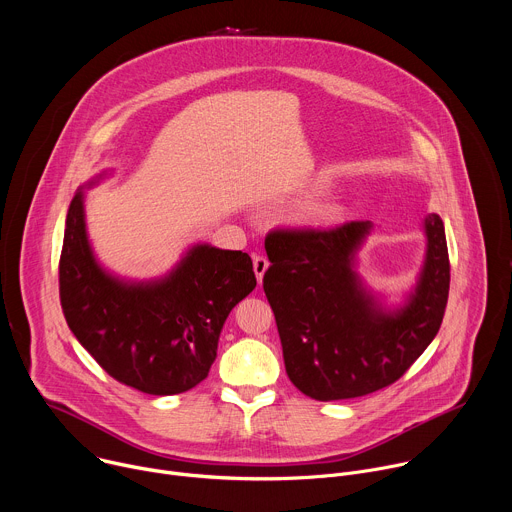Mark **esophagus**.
Here are the masks:
<instances>
[{"label": "esophagus", "mask_w": 512, "mask_h": 512, "mask_svg": "<svg viewBox=\"0 0 512 512\" xmlns=\"http://www.w3.org/2000/svg\"><path fill=\"white\" fill-rule=\"evenodd\" d=\"M267 267H269L267 257H263V255H255V257H253V271H255V275H257V281H259V283L263 281V275H265Z\"/></svg>", "instance_id": "34e87169"}]
</instances>
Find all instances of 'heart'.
Segmentation results:
<instances>
[{
    "instance_id": "1",
    "label": "heart",
    "mask_w": 512,
    "mask_h": 512,
    "mask_svg": "<svg viewBox=\"0 0 512 512\" xmlns=\"http://www.w3.org/2000/svg\"><path fill=\"white\" fill-rule=\"evenodd\" d=\"M340 210L330 202H312L300 212V221L308 227H330L338 221Z\"/></svg>"
}]
</instances>
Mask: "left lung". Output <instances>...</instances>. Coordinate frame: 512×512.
Wrapping results in <instances>:
<instances>
[{
  "mask_svg": "<svg viewBox=\"0 0 512 512\" xmlns=\"http://www.w3.org/2000/svg\"><path fill=\"white\" fill-rule=\"evenodd\" d=\"M427 253L409 302L383 312L362 287L354 253L369 221L334 229H275L263 289L275 314L289 381L316 401H338L393 385L442 326L450 257L442 218L425 216Z\"/></svg>",
  "mask_w": 512,
  "mask_h": 512,
  "instance_id": "1",
  "label": "left lung"
}]
</instances>
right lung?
<instances>
[{"mask_svg":"<svg viewBox=\"0 0 512 512\" xmlns=\"http://www.w3.org/2000/svg\"><path fill=\"white\" fill-rule=\"evenodd\" d=\"M58 285L68 328L107 375L148 395H178L206 379L227 316L257 279L247 253L210 245L192 247L164 279H115L93 257L77 192Z\"/></svg>","mask_w":512,"mask_h":512,"instance_id":"1","label":"right lung"}]
</instances>
